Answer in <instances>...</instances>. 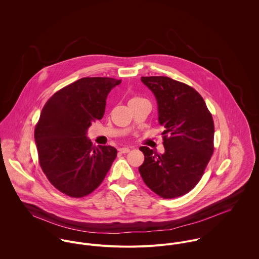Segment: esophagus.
Masks as SVG:
<instances>
[{
    "mask_svg": "<svg viewBox=\"0 0 259 259\" xmlns=\"http://www.w3.org/2000/svg\"><path fill=\"white\" fill-rule=\"evenodd\" d=\"M131 148H119L118 150H119V152H121V153H127V152H130L131 151Z\"/></svg>",
    "mask_w": 259,
    "mask_h": 259,
    "instance_id": "1",
    "label": "esophagus"
}]
</instances>
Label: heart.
Returning <instances> with one entry per match:
<instances>
[{
    "mask_svg": "<svg viewBox=\"0 0 259 259\" xmlns=\"http://www.w3.org/2000/svg\"><path fill=\"white\" fill-rule=\"evenodd\" d=\"M138 100H142V99H140V98H133V99L131 100V102H134V101H138Z\"/></svg>",
    "mask_w": 259,
    "mask_h": 259,
    "instance_id": "heart-1",
    "label": "heart"
}]
</instances>
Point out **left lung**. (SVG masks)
Instances as JSON below:
<instances>
[{
  "label": "left lung",
  "mask_w": 259,
  "mask_h": 259,
  "mask_svg": "<svg viewBox=\"0 0 259 259\" xmlns=\"http://www.w3.org/2000/svg\"><path fill=\"white\" fill-rule=\"evenodd\" d=\"M141 79L156 99L158 122L165 131L163 153L140 148L145 154L140 174L160 197L182 196L198 184L212 155V115L202 97L184 82L161 75Z\"/></svg>",
  "instance_id": "8db88e82"
}]
</instances>
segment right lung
I'll return each mask as SVG.
<instances>
[{
    "label": "right lung",
    "mask_w": 259,
    "mask_h": 259,
    "mask_svg": "<svg viewBox=\"0 0 259 259\" xmlns=\"http://www.w3.org/2000/svg\"><path fill=\"white\" fill-rule=\"evenodd\" d=\"M120 79L82 77L57 92L44 106L35 128L38 161L49 182L71 197L93 192L116 157L111 146L93 147L87 137L102 119L106 100Z\"/></svg>",
    "instance_id": "add662e5"
}]
</instances>
